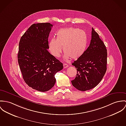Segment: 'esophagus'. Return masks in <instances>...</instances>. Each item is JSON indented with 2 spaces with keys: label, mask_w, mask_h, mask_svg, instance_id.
Masks as SVG:
<instances>
[{
  "label": "esophagus",
  "mask_w": 126,
  "mask_h": 126,
  "mask_svg": "<svg viewBox=\"0 0 126 126\" xmlns=\"http://www.w3.org/2000/svg\"><path fill=\"white\" fill-rule=\"evenodd\" d=\"M63 68H66L68 67L69 66L67 64H66V63H63Z\"/></svg>",
  "instance_id": "esophagus-1"
}]
</instances>
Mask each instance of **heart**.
Wrapping results in <instances>:
<instances>
[{
	"label": "heart",
	"mask_w": 126,
	"mask_h": 126,
	"mask_svg": "<svg viewBox=\"0 0 126 126\" xmlns=\"http://www.w3.org/2000/svg\"><path fill=\"white\" fill-rule=\"evenodd\" d=\"M56 39L52 38L48 43V48L55 57H59L62 47L64 58L77 59L84 53L88 43L86 33L82 30L75 28H62L56 34Z\"/></svg>",
	"instance_id": "b5f03b06"
}]
</instances>
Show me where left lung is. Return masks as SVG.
Masks as SVG:
<instances>
[{
  "instance_id": "8db88e82",
  "label": "left lung",
  "mask_w": 126,
  "mask_h": 126,
  "mask_svg": "<svg viewBox=\"0 0 126 126\" xmlns=\"http://www.w3.org/2000/svg\"><path fill=\"white\" fill-rule=\"evenodd\" d=\"M107 57L106 47L99 34L92 28L90 46L83 54L72 64L78 72L75 79L71 81L73 86L81 91L95 87L106 71Z\"/></svg>"
}]
</instances>
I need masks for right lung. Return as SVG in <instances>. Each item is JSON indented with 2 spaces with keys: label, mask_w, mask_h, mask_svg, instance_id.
<instances>
[{
  "label": "right lung",
  "mask_w": 126,
  "mask_h": 126,
  "mask_svg": "<svg viewBox=\"0 0 126 126\" xmlns=\"http://www.w3.org/2000/svg\"><path fill=\"white\" fill-rule=\"evenodd\" d=\"M52 26L49 23L33 24L19 42L18 61L23 79L39 92L50 90L56 82L55 74L63 68V64L47 49Z\"/></svg>",
  "instance_id": "1"
}]
</instances>
